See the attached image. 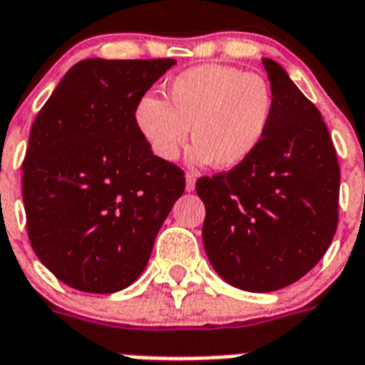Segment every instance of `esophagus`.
I'll return each instance as SVG.
<instances>
[{
	"label": "esophagus",
	"instance_id": "esophagus-1",
	"mask_svg": "<svg viewBox=\"0 0 365 365\" xmlns=\"http://www.w3.org/2000/svg\"><path fill=\"white\" fill-rule=\"evenodd\" d=\"M196 188V175L194 173H186V190L192 192Z\"/></svg>",
	"mask_w": 365,
	"mask_h": 365
}]
</instances>
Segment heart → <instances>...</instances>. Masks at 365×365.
Instances as JSON below:
<instances>
[{
    "label": "heart",
    "mask_w": 365,
    "mask_h": 365,
    "mask_svg": "<svg viewBox=\"0 0 365 365\" xmlns=\"http://www.w3.org/2000/svg\"><path fill=\"white\" fill-rule=\"evenodd\" d=\"M169 103L146 93L133 121L154 156L173 162L188 140L192 160L215 168H236L261 146L272 123L274 95L264 78L242 68L203 64L175 76Z\"/></svg>",
    "instance_id": "heart-1"
}]
</instances>
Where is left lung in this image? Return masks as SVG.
Instances as JSON below:
<instances>
[{"instance_id":"obj_1","label":"left lung","mask_w":365,"mask_h":365,"mask_svg":"<svg viewBox=\"0 0 365 365\" xmlns=\"http://www.w3.org/2000/svg\"><path fill=\"white\" fill-rule=\"evenodd\" d=\"M262 64L274 95L267 137L250 160L196 182L209 262L253 293L282 289L318 264L337 230L341 182L320 110L278 62Z\"/></svg>"}]
</instances>
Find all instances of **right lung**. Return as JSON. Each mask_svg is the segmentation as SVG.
Instances as JSON below:
<instances>
[{
    "mask_svg": "<svg viewBox=\"0 0 365 365\" xmlns=\"http://www.w3.org/2000/svg\"><path fill=\"white\" fill-rule=\"evenodd\" d=\"M175 62H78L34 121L22 163L28 238L74 289L131 285L185 192V171L154 156L133 121L138 98Z\"/></svg>",
    "mask_w": 365,
    "mask_h": 365,
    "instance_id": "add662e5",
    "label": "right lung"
}]
</instances>
